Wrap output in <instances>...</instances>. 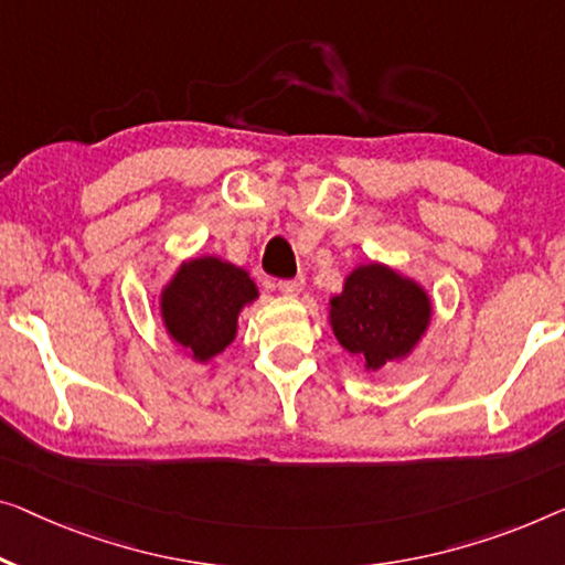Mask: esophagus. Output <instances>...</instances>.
<instances>
[{
    "label": "esophagus",
    "instance_id": "obj_1",
    "mask_svg": "<svg viewBox=\"0 0 565 565\" xmlns=\"http://www.w3.org/2000/svg\"><path fill=\"white\" fill-rule=\"evenodd\" d=\"M276 286H279V291L286 294V297H297V294L301 291V286H305V281H301V279H281Z\"/></svg>",
    "mask_w": 565,
    "mask_h": 565
}]
</instances>
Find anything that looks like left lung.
<instances>
[{
	"mask_svg": "<svg viewBox=\"0 0 565 565\" xmlns=\"http://www.w3.org/2000/svg\"><path fill=\"white\" fill-rule=\"evenodd\" d=\"M431 307L414 281L391 268L367 264L355 268L332 299V327L340 344L377 370L408 355L424 334Z\"/></svg>",
	"mask_w": 565,
	"mask_h": 565,
	"instance_id": "8db88e82",
	"label": "left lung"
}]
</instances>
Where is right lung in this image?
Returning <instances> with one entry per match:
<instances>
[{"label":"right lung","mask_w":565,"mask_h":565,"mask_svg":"<svg viewBox=\"0 0 565 565\" xmlns=\"http://www.w3.org/2000/svg\"><path fill=\"white\" fill-rule=\"evenodd\" d=\"M256 299V284L243 268L221 258L182 264L162 294V317L174 342L198 360L223 352L235 337L238 311Z\"/></svg>","instance_id":"right-lung-1"}]
</instances>
